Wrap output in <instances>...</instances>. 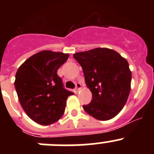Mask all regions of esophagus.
Listing matches in <instances>:
<instances>
[{
	"label": "esophagus",
	"instance_id": "34e87169",
	"mask_svg": "<svg viewBox=\"0 0 154 154\" xmlns=\"http://www.w3.org/2000/svg\"><path fill=\"white\" fill-rule=\"evenodd\" d=\"M81 88H82L81 84H80L79 82H77V83L75 84V91H76V92H78L81 89Z\"/></svg>",
	"mask_w": 154,
	"mask_h": 154
}]
</instances>
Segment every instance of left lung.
Instances as JSON below:
<instances>
[{
    "instance_id": "obj_1",
    "label": "left lung",
    "mask_w": 154,
    "mask_h": 154,
    "mask_svg": "<svg viewBox=\"0 0 154 154\" xmlns=\"http://www.w3.org/2000/svg\"><path fill=\"white\" fill-rule=\"evenodd\" d=\"M73 57L82 68L92 94L84 110L99 120L115 117L123 109L131 89L132 73L126 58L106 48L75 53Z\"/></svg>"
}]
</instances>
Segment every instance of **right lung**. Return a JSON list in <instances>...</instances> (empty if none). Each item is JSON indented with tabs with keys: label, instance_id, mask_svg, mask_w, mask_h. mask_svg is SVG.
<instances>
[{
	"label": "right lung",
	"instance_id": "right-lung-1",
	"mask_svg": "<svg viewBox=\"0 0 154 154\" xmlns=\"http://www.w3.org/2000/svg\"><path fill=\"white\" fill-rule=\"evenodd\" d=\"M69 54L42 51L28 58L18 68L14 87L27 115L41 125L52 124L65 112L67 98L73 92L64 88L58 69Z\"/></svg>",
	"mask_w": 154,
	"mask_h": 154
}]
</instances>
